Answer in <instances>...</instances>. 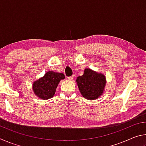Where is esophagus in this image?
I'll return each instance as SVG.
<instances>
[{"instance_id": "obj_1", "label": "esophagus", "mask_w": 146, "mask_h": 146, "mask_svg": "<svg viewBox=\"0 0 146 146\" xmlns=\"http://www.w3.org/2000/svg\"><path fill=\"white\" fill-rule=\"evenodd\" d=\"M74 78L73 76H68V77H67L68 79H69V80H73Z\"/></svg>"}]
</instances>
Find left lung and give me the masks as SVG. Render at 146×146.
<instances>
[{
	"instance_id": "1",
	"label": "left lung",
	"mask_w": 146,
	"mask_h": 146,
	"mask_svg": "<svg viewBox=\"0 0 146 146\" xmlns=\"http://www.w3.org/2000/svg\"><path fill=\"white\" fill-rule=\"evenodd\" d=\"M77 82L79 90L85 98L95 100L102 95L106 85V78L102 74L98 73L90 69H86L84 75L78 76Z\"/></svg>"
}]
</instances>
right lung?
Masks as SVG:
<instances>
[{"mask_svg": "<svg viewBox=\"0 0 146 146\" xmlns=\"http://www.w3.org/2000/svg\"><path fill=\"white\" fill-rule=\"evenodd\" d=\"M64 78L65 76L63 73L48 71L42 78L33 83L34 93L42 99H49L53 97L59 82Z\"/></svg>", "mask_w": 146, "mask_h": 146, "instance_id": "1", "label": "right lung"}]
</instances>
